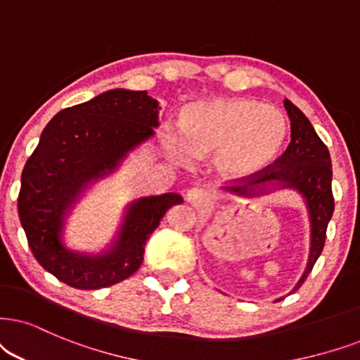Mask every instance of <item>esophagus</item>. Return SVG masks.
Segmentation results:
<instances>
[{"label": "esophagus", "instance_id": "obj_1", "mask_svg": "<svg viewBox=\"0 0 360 360\" xmlns=\"http://www.w3.org/2000/svg\"><path fill=\"white\" fill-rule=\"evenodd\" d=\"M186 199L188 202L193 204L194 207H206L209 202H211V194L209 191L202 188H191L186 194Z\"/></svg>", "mask_w": 360, "mask_h": 360}]
</instances>
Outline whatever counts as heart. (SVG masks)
I'll return each instance as SVG.
<instances>
[{
	"label": "heart",
	"mask_w": 360,
	"mask_h": 360,
	"mask_svg": "<svg viewBox=\"0 0 360 360\" xmlns=\"http://www.w3.org/2000/svg\"><path fill=\"white\" fill-rule=\"evenodd\" d=\"M289 138L288 116L279 108L248 98H207L181 112V134L169 129L166 149L176 161L209 158L231 179L261 174L279 159Z\"/></svg>",
	"instance_id": "1"
}]
</instances>
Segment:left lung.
Masks as SVG:
<instances>
[{"label": "left lung", "instance_id": "left-lung-1", "mask_svg": "<svg viewBox=\"0 0 360 360\" xmlns=\"http://www.w3.org/2000/svg\"><path fill=\"white\" fill-rule=\"evenodd\" d=\"M284 108L290 120V144L277 159V165L264 174L249 177L248 184L224 188V191L244 199L262 198L281 189H292L301 194L306 202L309 224H311V248H309L306 269L290 290L295 292L306 281L324 249L327 224L334 212V198H332L329 149L322 143L301 109L289 99H284ZM281 299H276L274 302H279Z\"/></svg>", "mask_w": 360, "mask_h": 360}]
</instances>
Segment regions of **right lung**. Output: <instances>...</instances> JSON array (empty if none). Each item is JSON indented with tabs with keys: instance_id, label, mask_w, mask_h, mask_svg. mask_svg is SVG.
<instances>
[{
	"instance_id": "obj_1",
	"label": "right lung",
	"mask_w": 360,
	"mask_h": 360,
	"mask_svg": "<svg viewBox=\"0 0 360 360\" xmlns=\"http://www.w3.org/2000/svg\"><path fill=\"white\" fill-rule=\"evenodd\" d=\"M159 103L148 91L109 89L59 111L48 122L21 174L18 214L31 252L43 269L76 289H101L133 276L144 245L176 193L127 202L120 229L99 252L65 243L68 217L91 186L117 171L127 154L154 136Z\"/></svg>"
}]
</instances>
